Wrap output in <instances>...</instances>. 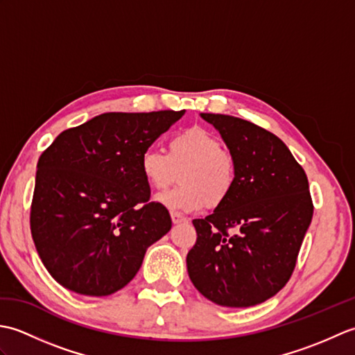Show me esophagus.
<instances>
[{"label":"esophagus","instance_id":"esophagus-1","mask_svg":"<svg viewBox=\"0 0 355 355\" xmlns=\"http://www.w3.org/2000/svg\"><path fill=\"white\" fill-rule=\"evenodd\" d=\"M171 220L173 224H182V223L187 221L186 218L183 215H180L178 212H171Z\"/></svg>","mask_w":355,"mask_h":355}]
</instances>
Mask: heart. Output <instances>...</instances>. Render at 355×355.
Segmentation results:
<instances>
[{
  "label": "heart",
  "mask_w": 355,
  "mask_h": 355,
  "mask_svg": "<svg viewBox=\"0 0 355 355\" xmlns=\"http://www.w3.org/2000/svg\"><path fill=\"white\" fill-rule=\"evenodd\" d=\"M139 171L153 191L162 192L175 182V189L157 201L180 212H197L206 205L218 207L227 201L236 182L233 158L223 150V143L205 128L193 126L173 135L168 154L145 148L139 157Z\"/></svg>",
  "instance_id": "1"
}]
</instances>
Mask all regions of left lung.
Listing matches in <instances>:
<instances>
[{
  "label": "left lung",
  "instance_id": "1",
  "mask_svg": "<svg viewBox=\"0 0 355 355\" xmlns=\"http://www.w3.org/2000/svg\"><path fill=\"white\" fill-rule=\"evenodd\" d=\"M201 117L227 145L236 182L212 215L192 221L197 243L187 253V273L218 305H258L282 290L296 267L314 209L306 173L263 128L225 114Z\"/></svg>",
  "mask_w": 355,
  "mask_h": 355
}]
</instances>
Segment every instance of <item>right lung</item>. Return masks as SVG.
<instances>
[{"label": "right lung", "mask_w": 355, "mask_h": 355, "mask_svg": "<svg viewBox=\"0 0 355 355\" xmlns=\"http://www.w3.org/2000/svg\"><path fill=\"white\" fill-rule=\"evenodd\" d=\"M183 111L105 112L62 131L37 160L30 230L56 282L84 296H110L132 281L149 245L172 227L149 201L141 150Z\"/></svg>", "instance_id": "1"}]
</instances>
